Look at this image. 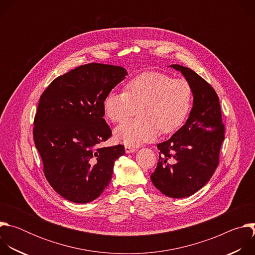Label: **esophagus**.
I'll return each mask as SVG.
<instances>
[{"instance_id":"obj_1","label":"esophagus","mask_w":255,"mask_h":255,"mask_svg":"<svg viewBox=\"0 0 255 255\" xmlns=\"http://www.w3.org/2000/svg\"><path fill=\"white\" fill-rule=\"evenodd\" d=\"M135 150H136L135 147L129 146V145H126V146H125V151H126V153H132V152H134Z\"/></svg>"}]
</instances>
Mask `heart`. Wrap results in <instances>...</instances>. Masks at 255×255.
I'll use <instances>...</instances> for the list:
<instances>
[{"mask_svg":"<svg viewBox=\"0 0 255 255\" xmlns=\"http://www.w3.org/2000/svg\"><path fill=\"white\" fill-rule=\"evenodd\" d=\"M193 103V89L185 79H172L158 71L135 77L124 93H109L104 100L106 116L114 123L123 122L137 113L139 118L116 127L118 141L129 146L153 140L158 132L169 134L184 125Z\"/></svg>","mask_w":255,"mask_h":255,"instance_id":"b5f03b06","label":"heart"}]
</instances>
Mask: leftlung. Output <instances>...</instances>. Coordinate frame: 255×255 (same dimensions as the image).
Returning a JSON list of instances; mask_svg holds the SVG:
<instances>
[{"mask_svg":"<svg viewBox=\"0 0 255 255\" xmlns=\"http://www.w3.org/2000/svg\"><path fill=\"white\" fill-rule=\"evenodd\" d=\"M170 66L190 83L194 105L186 124L157 144L159 159L150 178L163 195L177 199L192 196L210 180L219 164L225 127L213 87L189 67Z\"/></svg>","mask_w":255,"mask_h":255,"instance_id":"left-lung-1","label":"left lung"}]
</instances>
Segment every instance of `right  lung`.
<instances>
[{
	"label": "right lung",
	"mask_w": 255,
	"mask_h": 255,
	"mask_svg": "<svg viewBox=\"0 0 255 255\" xmlns=\"http://www.w3.org/2000/svg\"><path fill=\"white\" fill-rule=\"evenodd\" d=\"M127 76L124 67L88 63L59 76L42 93L33 139L50 186L64 199L85 204L104 192L121 144L100 147L112 136L104 100Z\"/></svg>",
	"instance_id": "obj_1"
}]
</instances>
